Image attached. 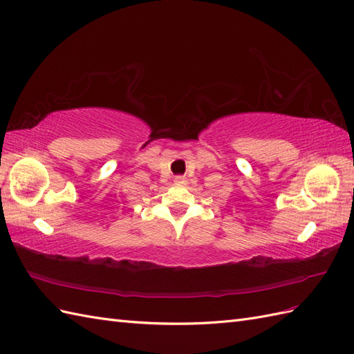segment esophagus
<instances>
[{"mask_svg": "<svg viewBox=\"0 0 354 354\" xmlns=\"http://www.w3.org/2000/svg\"><path fill=\"white\" fill-rule=\"evenodd\" d=\"M174 182H176V183H178V185H185V183H186V177H183V176H177V177L174 178Z\"/></svg>", "mask_w": 354, "mask_h": 354, "instance_id": "obj_1", "label": "esophagus"}]
</instances>
